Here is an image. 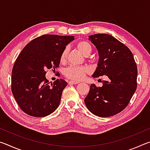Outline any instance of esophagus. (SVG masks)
I'll list each match as a JSON object with an SVG mask.
<instances>
[{"label":"esophagus","instance_id":"obj_1","mask_svg":"<svg viewBox=\"0 0 150 150\" xmlns=\"http://www.w3.org/2000/svg\"><path fill=\"white\" fill-rule=\"evenodd\" d=\"M79 83V81H69V85H73V84H78Z\"/></svg>","mask_w":150,"mask_h":150}]
</instances>
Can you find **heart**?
Wrapping results in <instances>:
<instances>
[{
    "instance_id": "1",
    "label": "heart",
    "mask_w": 150,
    "mask_h": 150,
    "mask_svg": "<svg viewBox=\"0 0 150 150\" xmlns=\"http://www.w3.org/2000/svg\"><path fill=\"white\" fill-rule=\"evenodd\" d=\"M77 49L85 56H88L92 52V47L90 44L86 41H79L76 44ZM68 50L65 48L63 50L60 55V62L65 63L67 60ZM88 71L87 69L85 67L79 66H70L64 71V75L67 79L75 81H80L85 77V75Z\"/></svg>"
}]
</instances>
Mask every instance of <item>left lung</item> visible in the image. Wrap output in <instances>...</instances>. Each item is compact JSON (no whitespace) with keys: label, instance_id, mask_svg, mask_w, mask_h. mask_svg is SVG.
I'll return each instance as SVG.
<instances>
[{"label":"left lung","instance_id":"left-lung-1","mask_svg":"<svg viewBox=\"0 0 150 150\" xmlns=\"http://www.w3.org/2000/svg\"><path fill=\"white\" fill-rule=\"evenodd\" d=\"M88 40L99 55L93 77L106 75L108 80L103 81L101 87L91 85L85 104L93 115L109 117L122 111L135 93L137 65L129 48L112 35L94 34L89 35Z\"/></svg>","mask_w":150,"mask_h":150}]
</instances>
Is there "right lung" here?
<instances>
[{
    "instance_id": "obj_1",
    "label": "right lung",
    "mask_w": 150,
    "mask_h": 150,
    "mask_svg": "<svg viewBox=\"0 0 150 150\" xmlns=\"http://www.w3.org/2000/svg\"><path fill=\"white\" fill-rule=\"evenodd\" d=\"M74 39L70 35H42L29 42L20 52L12 68L11 89L24 112L44 117L59 106L67 83L57 79L50 84L45 78V69L59 67L61 54Z\"/></svg>"
}]
</instances>
